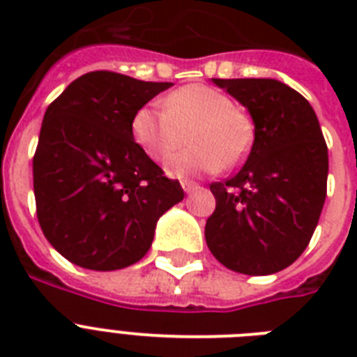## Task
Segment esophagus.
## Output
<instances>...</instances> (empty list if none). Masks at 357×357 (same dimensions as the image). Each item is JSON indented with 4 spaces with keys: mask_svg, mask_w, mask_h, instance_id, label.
Segmentation results:
<instances>
[{
    "mask_svg": "<svg viewBox=\"0 0 357 357\" xmlns=\"http://www.w3.org/2000/svg\"><path fill=\"white\" fill-rule=\"evenodd\" d=\"M181 187H183L185 192H192L198 185H196L195 181H187V179H185V181H181Z\"/></svg>",
    "mask_w": 357,
    "mask_h": 357,
    "instance_id": "esophagus-1",
    "label": "esophagus"
}]
</instances>
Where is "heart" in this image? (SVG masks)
I'll list each match as a JSON object with an SVG mask.
<instances>
[{"mask_svg": "<svg viewBox=\"0 0 357 357\" xmlns=\"http://www.w3.org/2000/svg\"><path fill=\"white\" fill-rule=\"evenodd\" d=\"M162 107L139 109L131 120V133L140 150L155 161L172 155L189 133L192 146L167 162L172 176L215 174L224 165H237L250 150L254 139L252 120L218 89L183 86L168 94Z\"/></svg>", "mask_w": 357, "mask_h": 357, "instance_id": "heart-1", "label": "heart"}]
</instances>
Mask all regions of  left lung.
<instances>
[{
  "label": "left lung",
  "instance_id": "1",
  "mask_svg": "<svg viewBox=\"0 0 357 357\" xmlns=\"http://www.w3.org/2000/svg\"><path fill=\"white\" fill-rule=\"evenodd\" d=\"M254 120L246 162L211 183L206 243L229 271L266 276L298 259L326 200L328 146L310 102L276 79H213Z\"/></svg>",
  "mask_w": 357,
  "mask_h": 357
}]
</instances>
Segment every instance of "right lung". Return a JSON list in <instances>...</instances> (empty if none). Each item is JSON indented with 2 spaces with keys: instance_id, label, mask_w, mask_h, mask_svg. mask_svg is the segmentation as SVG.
<instances>
[{
  "instance_id": "right-lung-1",
  "label": "right lung",
  "mask_w": 357,
  "mask_h": 357,
  "mask_svg": "<svg viewBox=\"0 0 357 357\" xmlns=\"http://www.w3.org/2000/svg\"><path fill=\"white\" fill-rule=\"evenodd\" d=\"M172 83L98 70L72 81L42 120L33 189L42 231L59 254L91 271L142 259L155 224L183 189L131 133V120Z\"/></svg>"
}]
</instances>
